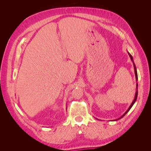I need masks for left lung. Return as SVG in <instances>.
<instances>
[{"mask_svg": "<svg viewBox=\"0 0 151 151\" xmlns=\"http://www.w3.org/2000/svg\"><path fill=\"white\" fill-rule=\"evenodd\" d=\"M128 53H129V56H130V58H131V60H132V62H133V63H134V71H135V78H136V81H137V79H138V77H137V68H136V67H135V63H134V61H133V58H132V56L129 53V52H128ZM137 87H138V84L137 83V91H136V93H135V98H134V101H133V102H132V104H130V107L129 108V109H127V111L124 113V114H123V115L120 118H118V120H119V119H120V118H122V117H123V116H124L125 115H126V114H127V113L128 112V111H129V110H130V108L132 107V106H133V105H134V104L135 103V102L136 101V99H137V94H138V91H137Z\"/></svg>", "mask_w": 151, "mask_h": 151, "instance_id": "left-lung-1", "label": "left lung"}]
</instances>
